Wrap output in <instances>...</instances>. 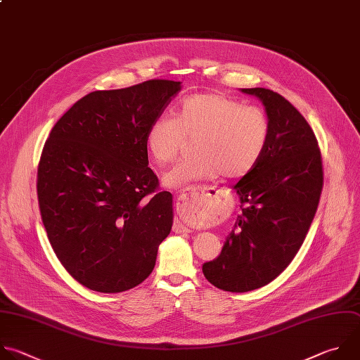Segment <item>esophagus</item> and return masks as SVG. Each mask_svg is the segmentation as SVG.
Wrapping results in <instances>:
<instances>
[{
  "mask_svg": "<svg viewBox=\"0 0 360 360\" xmlns=\"http://www.w3.org/2000/svg\"><path fill=\"white\" fill-rule=\"evenodd\" d=\"M212 195V193H217V191L212 186H205V188H189L185 189L176 199V207L182 209L186 207L191 202H193L199 195ZM174 231L176 233H182V231H191V229H188L185 224H182L181 221H175L174 223Z\"/></svg>",
  "mask_w": 360,
  "mask_h": 360,
  "instance_id": "1",
  "label": "esophagus"
}]
</instances>
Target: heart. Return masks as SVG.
<instances>
[{"label": "heart", "instance_id": "1", "mask_svg": "<svg viewBox=\"0 0 360 360\" xmlns=\"http://www.w3.org/2000/svg\"><path fill=\"white\" fill-rule=\"evenodd\" d=\"M270 134L264 110L223 93L206 91L182 98L174 117H157L146 133V147L155 164L167 165L178 157L186 139H196L195 157L164 176L165 186L185 188L221 174L229 179L246 176L266 154Z\"/></svg>", "mask_w": 360, "mask_h": 360}]
</instances>
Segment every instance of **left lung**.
<instances>
[{
  "label": "left lung",
  "instance_id": "1",
  "mask_svg": "<svg viewBox=\"0 0 360 360\" xmlns=\"http://www.w3.org/2000/svg\"><path fill=\"white\" fill-rule=\"evenodd\" d=\"M262 100L270 141L259 165L238 181L242 207L217 259L202 266L214 287L246 292L277 278L298 253L315 216L323 185L316 137L301 112L281 94L242 89Z\"/></svg>",
  "mask_w": 360,
  "mask_h": 360
}]
</instances>
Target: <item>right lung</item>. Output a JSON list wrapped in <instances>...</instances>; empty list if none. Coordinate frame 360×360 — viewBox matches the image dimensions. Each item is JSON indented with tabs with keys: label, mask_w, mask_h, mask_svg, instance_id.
I'll return each mask as SVG.
<instances>
[{
	"label": "right lung",
	"mask_w": 360,
	"mask_h": 360,
	"mask_svg": "<svg viewBox=\"0 0 360 360\" xmlns=\"http://www.w3.org/2000/svg\"><path fill=\"white\" fill-rule=\"evenodd\" d=\"M181 82L147 80L97 90L53 126L38 165V202L51 246L89 290L114 294L141 284L174 220L158 191L146 133Z\"/></svg>",
	"instance_id": "1"
}]
</instances>
